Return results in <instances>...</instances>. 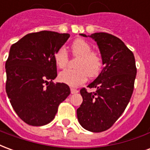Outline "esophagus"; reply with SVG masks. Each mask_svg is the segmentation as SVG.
I'll return each mask as SVG.
<instances>
[{
  "label": "esophagus",
  "mask_w": 150,
  "mask_h": 150,
  "mask_svg": "<svg viewBox=\"0 0 150 150\" xmlns=\"http://www.w3.org/2000/svg\"><path fill=\"white\" fill-rule=\"evenodd\" d=\"M71 94H75V93H78L79 91L77 89H75V88H71Z\"/></svg>",
  "instance_id": "1"
}]
</instances>
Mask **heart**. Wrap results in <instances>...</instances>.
Segmentation results:
<instances>
[{"instance_id":"b5f03b06","label":"heart","mask_w":150,"mask_h":150,"mask_svg":"<svg viewBox=\"0 0 150 150\" xmlns=\"http://www.w3.org/2000/svg\"><path fill=\"white\" fill-rule=\"evenodd\" d=\"M73 54L80 57L76 69H66L59 73V79L62 83L77 87L84 83L88 77H96L100 72L103 61L101 56L92 51L91 46L83 39H76L71 44ZM54 59L59 68H64L68 62V54L65 47H60L54 54Z\"/></svg>"}]
</instances>
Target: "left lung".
I'll use <instances>...</instances> for the list:
<instances>
[{"mask_svg":"<svg viewBox=\"0 0 150 150\" xmlns=\"http://www.w3.org/2000/svg\"><path fill=\"white\" fill-rule=\"evenodd\" d=\"M88 37L97 43L104 67L88 86L96 91L80 90L83 103L77 109V117L83 129L100 132L112 127L127 107L133 91L137 68L133 54L120 38L108 33H95Z\"/></svg>","mask_w":150,"mask_h":150,"instance_id":"1","label":"left lung"}]
</instances>
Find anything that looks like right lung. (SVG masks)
<instances>
[{
	"mask_svg": "<svg viewBox=\"0 0 150 150\" xmlns=\"http://www.w3.org/2000/svg\"><path fill=\"white\" fill-rule=\"evenodd\" d=\"M69 34L40 31L26 34L13 44L5 62L6 93L24 122L42 126L52 121L60 103L71 93L68 85L56 83L54 54Z\"/></svg>",
	"mask_w": 150,
	"mask_h": 150,
	"instance_id": "1",
	"label": "right lung"
}]
</instances>
